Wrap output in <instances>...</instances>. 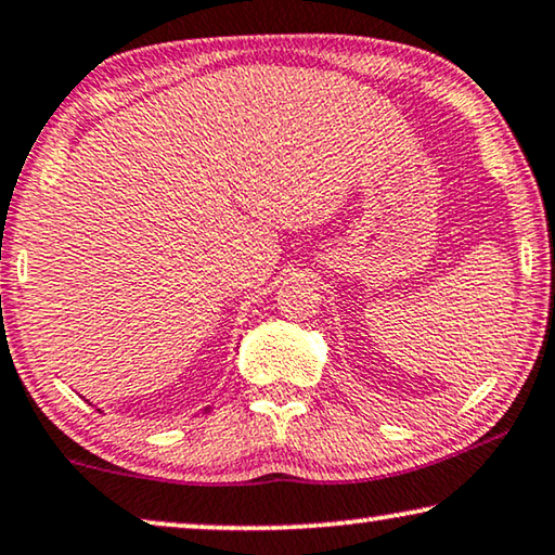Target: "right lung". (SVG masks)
I'll return each instance as SVG.
<instances>
[{"label":"right lung","instance_id":"right-lung-1","mask_svg":"<svg viewBox=\"0 0 555 555\" xmlns=\"http://www.w3.org/2000/svg\"><path fill=\"white\" fill-rule=\"evenodd\" d=\"M203 412H210V408H206V410H203Z\"/></svg>","mask_w":555,"mask_h":555}]
</instances>
